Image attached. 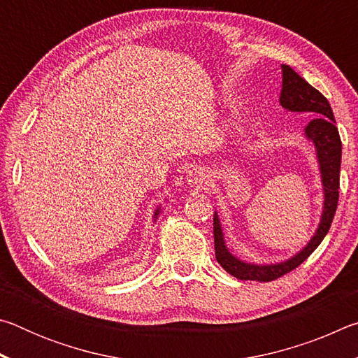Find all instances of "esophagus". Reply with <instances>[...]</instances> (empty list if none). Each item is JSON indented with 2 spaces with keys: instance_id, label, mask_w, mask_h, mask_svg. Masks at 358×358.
<instances>
[{
  "instance_id": "esophagus-1",
  "label": "esophagus",
  "mask_w": 358,
  "mask_h": 358,
  "mask_svg": "<svg viewBox=\"0 0 358 358\" xmlns=\"http://www.w3.org/2000/svg\"><path fill=\"white\" fill-rule=\"evenodd\" d=\"M187 177H189V181H192V183H197V181H201V178L203 177V173L199 171V169H191V171L187 172Z\"/></svg>"
}]
</instances>
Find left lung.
<instances>
[{
  "label": "left lung",
  "instance_id": "8db88e82",
  "mask_svg": "<svg viewBox=\"0 0 358 358\" xmlns=\"http://www.w3.org/2000/svg\"><path fill=\"white\" fill-rule=\"evenodd\" d=\"M281 106L292 112H314L316 118L306 126L305 134L311 138L317 151L320 173L325 192L324 213L320 220L319 229L305 250L300 251L295 257L287 262L278 265H252L241 262L224 245L222 230L217 216L213 217V234H215V252L216 260L224 270L241 281H259L268 282L284 276L289 271L295 270L301 262L311 256V252L320 245V241L329 232L335 211L338 207L339 197V169H341V138H339L338 128L335 126L331 107L325 96L311 87L305 78L287 64H282V90H281Z\"/></svg>",
  "mask_w": 358,
  "mask_h": 358
}]
</instances>
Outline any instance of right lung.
<instances>
[{"instance_id": "1", "label": "right lung", "mask_w": 358, "mask_h": 358, "mask_svg": "<svg viewBox=\"0 0 358 358\" xmlns=\"http://www.w3.org/2000/svg\"><path fill=\"white\" fill-rule=\"evenodd\" d=\"M157 211H159V210H157Z\"/></svg>"}]
</instances>
